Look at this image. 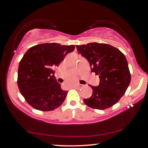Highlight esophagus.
<instances>
[{
    "instance_id": "1",
    "label": "esophagus",
    "mask_w": 148,
    "mask_h": 148,
    "mask_svg": "<svg viewBox=\"0 0 148 148\" xmlns=\"http://www.w3.org/2000/svg\"><path fill=\"white\" fill-rule=\"evenodd\" d=\"M83 86H84V85H82V84H77L76 86H75V87H76V89H79V88H82Z\"/></svg>"
}]
</instances>
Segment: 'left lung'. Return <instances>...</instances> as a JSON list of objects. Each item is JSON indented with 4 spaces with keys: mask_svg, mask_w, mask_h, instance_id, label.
Here are the masks:
<instances>
[{
    "mask_svg": "<svg viewBox=\"0 0 148 148\" xmlns=\"http://www.w3.org/2000/svg\"><path fill=\"white\" fill-rule=\"evenodd\" d=\"M77 51L89 61L91 71L99 75L98 86H89L92 94L84 99L87 106L105 110L116 104L131 82L128 62L125 55L116 47L97 42L76 46Z\"/></svg>",
    "mask_w": 148,
    "mask_h": 148,
    "instance_id": "obj_1",
    "label": "left lung"
}]
</instances>
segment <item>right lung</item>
<instances>
[{
	"mask_svg": "<svg viewBox=\"0 0 148 148\" xmlns=\"http://www.w3.org/2000/svg\"><path fill=\"white\" fill-rule=\"evenodd\" d=\"M75 49L74 45L57 43L40 44L32 46L19 62L17 86L21 94L34 108L51 111L61 106L66 98L57 82L53 69L58 66L67 54Z\"/></svg>",
	"mask_w": 148,
	"mask_h": 148,
	"instance_id": "1",
	"label": "right lung"
}]
</instances>
